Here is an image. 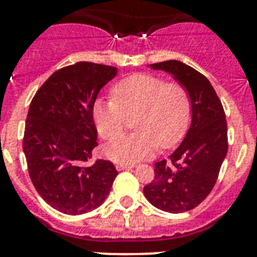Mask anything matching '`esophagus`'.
<instances>
[{
  "label": "esophagus",
  "instance_id": "obj_1",
  "mask_svg": "<svg viewBox=\"0 0 257 257\" xmlns=\"http://www.w3.org/2000/svg\"><path fill=\"white\" fill-rule=\"evenodd\" d=\"M135 167H136L135 164H117L116 165L117 171H122V169H132L135 168Z\"/></svg>",
  "mask_w": 257,
  "mask_h": 257
}]
</instances>
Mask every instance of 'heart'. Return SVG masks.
<instances>
[{"label":"heart","mask_w":257,"mask_h":257,"mask_svg":"<svg viewBox=\"0 0 257 257\" xmlns=\"http://www.w3.org/2000/svg\"><path fill=\"white\" fill-rule=\"evenodd\" d=\"M113 101L97 100L93 120L101 137L109 143L105 156L120 164H133L153 156L159 147L177 144L189 126L191 94L180 82L153 74L137 73L121 80L112 89ZM136 115L132 135L118 138L126 117Z\"/></svg>","instance_id":"heart-1"}]
</instances>
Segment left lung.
I'll return each instance as SVG.
<instances>
[{
    "label": "left lung",
    "instance_id": "8db88e82",
    "mask_svg": "<svg viewBox=\"0 0 257 257\" xmlns=\"http://www.w3.org/2000/svg\"><path fill=\"white\" fill-rule=\"evenodd\" d=\"M164 70L191 94L192 122L169 163L155 164V180L144 196L161 211L181 213L196 208L215 187L228 151V131L221 101L205 76L183 62L169 60L151 65Z\"/></svg>",
    "mask_w": 257,
    "mask_h": 257
}]
</instances>
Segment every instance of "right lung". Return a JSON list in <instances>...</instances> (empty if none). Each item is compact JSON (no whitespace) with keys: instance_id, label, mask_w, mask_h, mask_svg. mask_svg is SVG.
Here are the masks:
<instances>
[{"instance_id":"right-lung-1","label":"right lung","mask_w":257,"mask_h":257,"mask_svg":"<svg viewBox=\"0 0 257 257\" xmlns=\"http://www.w3.org/2000/svg\"><path fill=\"white\" fill-rule=\"evenodd\" d=\"M114 66L77 62L54 72L34 94L22 148L32 183L50 207L66 215L96 209L118 175L110 161L86 165L97 147L93 105Z\"/></svg>"}]
</instances>
